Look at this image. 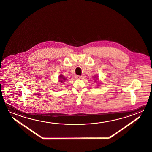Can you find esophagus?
<instances>
[{"instance_id": "1", "label": "esophagus", "mask_w": 152, "mask_h": 152, "mask_svg": "<svg viewBox=\"0 0 152 152\" xmlns=\"http://www.w3.org/2000/svg\"><path fill=\"white\" fill-rule=\"evenodd\" d=\"M75 78L77 79H83V77L82 76H80V75H76L75 76Z\"/></svg>"}]
</instances>
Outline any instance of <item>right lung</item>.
<instances>
[{
	"mask_svg": "<svg viewBox=\"0 0 152 152\" xmlns=\"http://www.w3.org/2000/svg\"><path fill=\"white\" fill-rule=\"evenodd\" d=\"M59 78H60V82H63L64 81L66 80V78L63 77L62 75H60Z\"/></svg>",
	"mask_w": 152,
	"mask_h": 152,
	"instance_id": "obj_1",
	"label": "right lung"
}]
</instances>
